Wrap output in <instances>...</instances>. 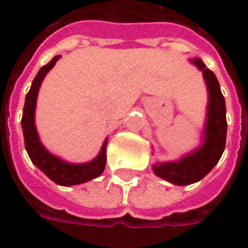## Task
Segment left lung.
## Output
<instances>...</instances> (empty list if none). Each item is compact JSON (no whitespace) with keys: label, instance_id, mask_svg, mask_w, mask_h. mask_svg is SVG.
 I'll return each mask as SVG.
<instances>
[{"label":"left lung","instance_id":"left-lung-1","mask_svg":"<svg viewBox=\"0 0 248 248\" xmlns=\"http://www.w3.org/2000/svg\"><path fill=\"white\" fill-rule=\"evenodd\" d=\"M190 62L202 71L208 93L207 115L202 134V145L178 161L156 162L153 165V171L155 175L177 186L198 182L213 170L223 154L227 134L226 103L217 77L207 69L201 58H194Z\"/></svg>","mask_w":248,"mask_h":248}]
</instances>
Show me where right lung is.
I'll use <instances>...</instances> for the list:
<instances>
[{
  "label": "right lung",
  "mask_w": 248,
  "mask_h": 248,
  "mask_svg": "<svg viewBox=\"0 0 248 248\" xmlns=\"http://www.w3.org/2000/svg\"><path fill=\"white\" fill-rule=\"evenodd\" d=\"M60 58L61 56H56L47 65L42 66L40 71L37 73L29 93L26 94V98H25L21 124H22V131H24L25 149L28 151L31 162L45 174L46 177L50 178L57 185L74 186V185H79V183L89 182L102 174L105 166H106L108 138L103 142L99 154L94 159L86 162V163H69V162L61 159L60 156L51 154L50 151H47L45 146L41 143L34 122L38 90H40L41 83L44 81L45 76L53 69V66L56 65V62Z\"/></svg>",
  "instance_id": "1"
}]
</instances>
